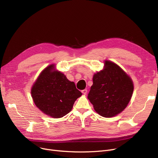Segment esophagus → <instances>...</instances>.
Returning <instances> with one entry per match:
<instances>
[{
	"label": "esophagus",
	"instance_id": "esophagus-1",
	"mask_svg": "<svg viewBox=\"0 0 158 158\" xmlns=\"http://www.w3.org/2000/svg\"><path fill=\"white\" fill-rule=\"evenodd\" d=\"M87 90H86V89H84V90H81V92L82 93H83L84 95H86V94H87Z\"/></svg>",
	"mask_w": 158,
	"mask_h": 158
}]
</instances>
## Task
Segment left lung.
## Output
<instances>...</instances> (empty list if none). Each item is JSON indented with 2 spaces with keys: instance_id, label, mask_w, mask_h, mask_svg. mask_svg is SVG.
<instances>
[{
  "instance_id": "8db88e82",
  "label": "left lung",
  "mask_w": 158,
  "mask_h": 158,
  "mask_svg": "<svg viewBox=\"0 0 158 158\" xmlns=\"http://www.w3.org/2000/svg\"><path fill=\"white\" fill-rule=\"evenodd\" d=\"M133 91V81L129 75L118 64L106 60L103 69L94 75L88 99L98 114L112 118L124 110Z\"/></svg>"
}]
</instances>
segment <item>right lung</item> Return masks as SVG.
Wrapping results in <instances>:
<instances>
[{"label":"right lung","instance_id":"add662e5","mask_svg":"<svg viewBox=\"0 0 158 158\" xmlns=\"http://www.w3.org/2000/svg\"><path fill=\"white\" fill-rule=\"evenodd\" d=\"M55 68V64H50L40 72L31 87V94L34 103L44 114L60 118L72 110L82 93L73 82Z\"/></svg>","mask_w":158,"mask_h":158}]
</instances>
